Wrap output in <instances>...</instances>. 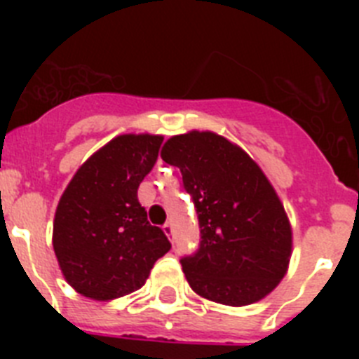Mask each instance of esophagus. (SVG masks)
Segmentation results:
<instances>
[{
    "instance_id": "esophagus-1",
    "label": "esophagus",
    "mask_w": 359,
    "mask_h": 359,
    "mask_svg": "<svg viewBox=\"0 0 359 359\" xmlns=\"http://www.w3.org/2000/svg\"><path fill=\"white\" fill-rule=\"evenodd\" d=\"M163 231H165V236H172V223H165L163 224Z\"/></svg>"
}]
</instances>
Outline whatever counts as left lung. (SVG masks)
<instances>
[{
	"label": "left lung",
	"instance_id": "8db88e82",
	"mask_svg": "<svg viewBox=\"0 0 359 359\" xmlns=\"http://www.w3.org/2000/svg\"><path fill=\"white\" fill-rule=\"evenodd\" d=\"M199 219L198 252L182 257L190 287L224 306H248L277 287L291 257V226L277 192L241 147L210 131L165 142Z\"/></svg>",
	"mask_w": 359,
	"mask_h": 359
}]
</instances>
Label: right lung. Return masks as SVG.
I'll list each match as a JSON object with an SVG mask.
<instances>
[{
    "label": "right lung",
    "mask_w": 359,
    "mask_h": 359,
    "mask_svg": "<svg viewBox=\"0 0 359 359\" xmlns=\"http://www.w3.org/2000/svg\"><path fill=\"white\" fill-rule=\"evenodd\" d=\"M163 136L120 135L82 163L53 219V252L69 286L93 300L140 290L170 250L138 201Z\"/></svg>",
    "instance_id": "right-lung-1"
}]
</instances>
